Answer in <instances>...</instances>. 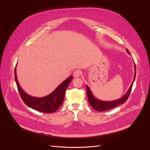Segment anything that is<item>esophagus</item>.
<instances>
[{"instance_id": "1", "label": "esophagus", "mask_w": 150, "mask_h": 150, "mask_svg": "<svg viewBox=\"0 0 150 150\" xmlns=\"http://www.w3.org/2000/svg\"><path fill=\"white\" fill-rule=\"evenodd\" d=\"M74 76L75 77H79L81 75V72L80 70H75L74 72Z\"/></svg>"}]
</instances>
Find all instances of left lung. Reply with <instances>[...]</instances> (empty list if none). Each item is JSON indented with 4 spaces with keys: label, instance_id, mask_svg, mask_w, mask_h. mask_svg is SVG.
<instances>
[{
    "label": "left lung",
    "instance_id": "1",
    "mask_svg": "<svg viewBox=\"0 0 150 150\" xmlns=\"http://www.w3.org/2000/svg\"><path fill=\"white\" fill-rule=\"evenodd\" d=\"M127 52L128 54H130L128 50L127 49ZM134 67H135V73H134V80L132 81V84H131L130 87L128 91L126 92L125 95L120 98L114 100V101H101L100 100H98L95 97L93 96L92 92L91 91L89 88L88 87V85H86V91H87V96L88 98V101L90 105L95 110L97 111H106V110L111 109L112 108H114L116 106H119L127 100L128 98V97L130 94V92L131 91V89L132 87V85L134 83V81L135 80L136 75V64H134Z\"/></svg>",
    "mask_w": 150,
    "mask_h": 150
}]
</instances>
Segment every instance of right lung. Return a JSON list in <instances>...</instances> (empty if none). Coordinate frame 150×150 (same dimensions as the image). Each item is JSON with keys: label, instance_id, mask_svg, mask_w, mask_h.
I'll return each instance as SVG.
<instances>
[{"label": "right lung", "instance_id": "right-lung-1", "mask_svg": "<svg viewBox=\"0 0 150 150\" xmlns=\"http://www.w3.org/2000/svg\"><path fill=\"white\" fill-rule=\"evenodd\" d=\"M14 77L18 91L24 103L36 111L44 113H53L61 106L64 101L66 90L73 78L72 76H69L49 95L43 97H35L28 95L20 86L16 75V66L14 69Z\"/></svg>", "mask_w": 150, "mask_h": 150}]
</instances>
